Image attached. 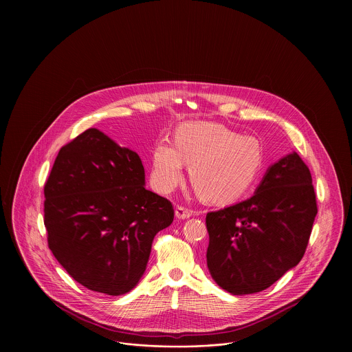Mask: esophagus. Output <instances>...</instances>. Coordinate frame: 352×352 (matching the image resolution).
Returning <instances> with one entry per match:
<instances>
[{"mask_svg": "<svg viewBox=\"0 0 352 352\" xmlns=\"http://www.w3.org/2000/svg\"><path fill=\"white\" fill-rule=\"evenodd\" d=\"M175 215H176V218H179V219H188L190 217L194 215V211H191V210H188V208L180 206V207H176Z\"/></svg>", "mask_w": 352, "mask_h": 352, "instance_id": "esophagus-1", "label": "esophagus"}]
</instances>
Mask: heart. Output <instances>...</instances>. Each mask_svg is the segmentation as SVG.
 <instances>
[{"instance_id":"heart-1","label":"heart","mask_w":352,"mask_h":352,"mask_svg":"<svg viewBox=\"0 0 352 352\" xmlns=\"http://www.w3.org/2000/svg\"><path fill=\"white\" fill-rule=\"evenodd\" d=\"M190 165L191 183L201 199L225 204L243 198L257 182L264 164L261 142L218 123L180 126L173 145L155 144L151 180L161 192L173 191Z\"/></svg>"}]
</instances>
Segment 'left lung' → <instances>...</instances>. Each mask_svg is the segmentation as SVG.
I'll list each match as a JSON object with an SVG mask.
<instances>
[{"label": "left lung", "mask_w": 352, "mask_h": 352, "mask_svg": "<svg viewBox=\"0 0 352 352\" xmlns=\"http://www.w3.org/2000/svg\"><path fill=\"white\" fill-rule=\"evenodd\" d=\"M317 214L311 175L293 151L271 166L247 201L207 212V267L233 296L265 290L294 268Z\"/></svg>", "instance_id": "left-lung-1"}]
</instances>
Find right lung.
Returning <instances> with one entry per match:
<instances>
[{"label":"right lung","mask_w":352,"mask_h":352,"mask_svg":"<svg viewBox=\"0 0 352 352\" xmlns=\"http://www.w3.org/2000/svg\"><path fill=\"white\" fill-rule=\"evenodd\" d=\"M49 248L87 289L122 296L141 280L170 201L145 188L140 155L98 129L65 145L45 186Z\"/></svg>","instance_id":"obj_1"}]
</instances>
